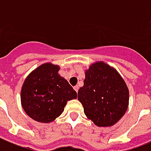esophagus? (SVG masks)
<instances>
[{"label": "esophagus", "mask_w": 151, "mask_h": 151, "mask_svg": "<svg viewBox=\"0 0 151 151\" xmlns=\"http://www.w3.org/2000/svg\"><path fill=\"white\" fill-rule=\"evenodd\" d=\"M73 88H74V90H75L76 92L78 93V86H75V87H74Z\"/></svg>", "instance_id": "obj_1"}]
</instances>
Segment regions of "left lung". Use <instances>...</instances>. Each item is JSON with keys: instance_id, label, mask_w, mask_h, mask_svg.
Listing matches in <instances>:
<instances>
[{"instance_id": "left-lung-1", "label": "left lung", "mask_w": 151, "mask_h": 151, "mask_svg": "<svg viewBox=\"0 0 151 151\" xmlns=\"http://www.w3.org/2000/svg\"><path fill=\"white\" fill-rule=\"evenodd\" d=\"M78 99L86 116L97 127H111L126 113L129 89L122 77L109 64L97 61L85 71Z\"/></svg>"}]
</instances>
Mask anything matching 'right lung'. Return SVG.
<instances>
[{
	"mask_svg": "<svg viewBox=\"0 0 151 151\" xmlns=\"http://www.w3.org/2000/svg\"><path fill=\"white\" fill-rule=\"evenodd\" d=\"M60 67L45 63L34 69L24 79L21 106L30 118L50 123L62 114L68 101L77 98V93L67 80L58 74Z\"/></svg>",
	"mask_w": 151,
	"mask_h": 151,
	"instance_id": "right-lung-1",
	"label": "right lung"
}]
</instances>
